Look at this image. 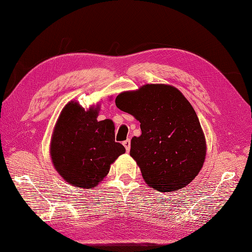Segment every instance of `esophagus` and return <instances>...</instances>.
I'll use <instances>...</instances> for the list:
<instances>
[{"mask_svg":"<svg viewBox=\"0 0 252 252\" xmlns=\"http://www.w3.org/2000/svg\"><path fill=\"white\" fill-rule=\"evenodd\" d=\"M123 145L125 146V148H126V151H127V152H128L129 150H130V140L127 139L126 141H124V142H123Z\"/></svg>","mask_w":252,"mask_h":252,"instance_id":"obj_1","label":"esophagus"}]
</instances>
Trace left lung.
<instances>
[{
    "label": "left lung",
    "mask_w": 252,
    "mask_h": 252,
    "mask_svg": "<svg viewBox=\"0 0 252 252\" xmlns=\"http://www.w3.org/2000/svg\"><path fill=\"white\" fill-rule=\"evenodd\" d=\"M116 105L141 123L142 134L131 139L130 156L145 182L162 192L187 186L202 168L206 143L196 113L181 91L148 84L119 94Z\"/></svg>",
    "instance_id": "8db88e82"
}]
</instances>
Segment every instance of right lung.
Here are the masks:
<instances>
[{
  "label": "right lung",
  "instance_id": "add662e5",
  "mask_svg": "<svg viewBox=\"0 0 252 252\" xmlns=\"http://www.w3.org/2000/svg\"><path fill=\"white\" fill-rule=\"evenodd\" d=\"M97 108L85 111L68 103L53 131L50 155L55 168L71 185L93 188L107 175L125 147L114 141L111 120L98 122Z\"/></svg>",
  "mask_w": 252,
  "mask_h": 252
}]
</instances>
